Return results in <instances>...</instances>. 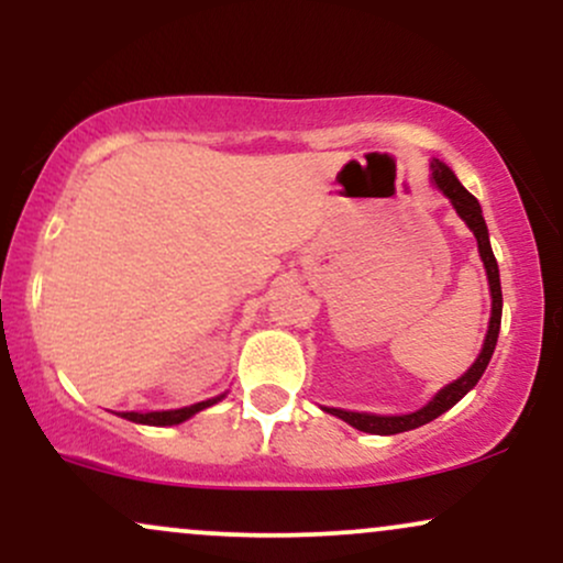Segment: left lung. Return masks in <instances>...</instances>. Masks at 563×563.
Instances as JSON below:
<instances>
[{
  "label": "left lung",
  "mask_w": 563,
  "mask_h": 563,
  "mask_svg": "<svg viewBox=\"0 0 563 563\" xmlns=\"http://www.w3.org/2000/svg\"><path fill=\"white\" fill-rule=\"evenodd\" d=\"M431 169H434L437 187L444 192V196L452 200L455 211H457V214H461L463 222H466L468 228L474 230L476 243H479V256H482V262H484V269H487L489 294H493V318H489L487 339H484L482 354H479V357H476V363L471 365L468 371L455 380V384L444 386V389L439 391L429 405L421 407V410L410 412V416H371V412H349V410H335V407H328V412H331V416H339L341 421H346L349 426H354V429L365 431V434H384V437H389V434H399V431L418 429V426L434 421V418L442 416L444 410H450V407L455 405V402H461V399L466 397L471 389H474L476 380L482 378V373L487 371L489 357H493L495 344H497V333H500V314H503L500 273H497V262H495V254H493V245H489V232H487V224H484L479 200H476L466 190V187L457 183L455 174H452L448 166L442 164V161H434V164H431Z\"/></svg>",
  "instance_id": "8db88e82"
}]
</instances>
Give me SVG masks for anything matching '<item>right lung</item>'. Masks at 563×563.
<instances>
[{"mask_svg": "<svg viewBox=\"0 0 563 563\" xmlns=\"http://www.w3.org/2000/svg\"><path fill=\"white\" fill-rule=\"evenodd\" d=\"M219 399H222V397L206 399V402L183 407V410H164V412H121V418H126V421H134V423H147V426H174V423L187 421V418L196 416L198 410H203V407H211L214 402H219Z\"/></svg>", "mask_w": 563, "mask_h": 563, "instance_id": "1", "label": "right lung"}]
</instances>
